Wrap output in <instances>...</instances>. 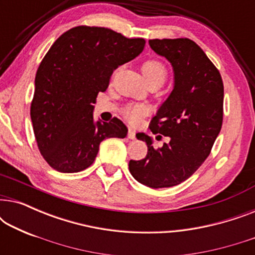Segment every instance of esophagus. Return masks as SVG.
Listing matches in <instances>:
<instances>
[{
  "label": "esophagus",
  "instance_id": "obj_1",
  "mask_svg": "<svg viewBox=\"0 0 255 255\" xmlns=\"http://www.w3.org/2000/svg\"><path fill=\"white\" fill-rule=\"evenodd\" d=\"M128 139H135V131L133 130V128H130V130H128Z\"/></svg>",
  "mask_w": 255,
  "mask_h": 255
}]
</instances>
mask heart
<instances>
[{
  "label": "heart",
  "mask_w": 255,
  "mask_h": 255,
  "mask_svg": "<svg viewBox=\"0 0 255 255\" xmlns=\"http://www.w3.org/2000/svg\"><path fill=\"white\" fill-rule=\"evenodd\" d=\"M141 72L146 81L154 78H160L165 81L167 75V69L165 67V65L158 60L145 61L141 66ZM142 115H144V108L140 106L130 107L125 110V117H127L130 122H132V123L138 122L139 118H140Z\"/></svg>",
  "instance_id": "obj_1"
}]
</instances>
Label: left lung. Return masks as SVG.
<instances>
[{"label": "left lung", "mask_w": 255, "mask_h": 255, "mask_svg": "<svg viewBox=\"0 0 255 255\" xmlns=\"http://www.w3.org/2000/svg\"><path fill=\"white\" fill-rule=\"evenodd\" d=\"M148 44L174 72L172 93L149 124L153 133L169 137V142L154 148L149 135L137 133L147 145V155L130 160L128 169L138 182L156 189L186 181L210 154L222 128L224 86L218 69L195 41L151 39Z\"/></svg>", "instance_id": "1"}]
</instances>
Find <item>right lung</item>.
I'll return each mask as SVG.
<instances>
[{
  "label": "right lung",
  "instance_id": "obj_1",
  "mask_svg": "<svg viewBox=\"0 0 255 255\" xmlns=\"http://www.w3.org/2000/svg\"><path fill=\"white\" fill-rule=\"evenodd\" d=\"M144 47L142 38L97 26L73 27L54 41L38 67L30 111L38 148L52 168L81 172L95 161L101 141L127 137L118 118L94 121L93 104L115 69Z\"/></svg>",
  "mask_w": 255,
  "mask_h": 255
}]
</instances>
